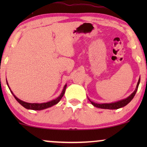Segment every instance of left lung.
Instances as JSON below:
<instances>
[{"label":"left lung","instance_id":"obj_1","mask_svg":"<svg viewBox=\"0 0 147 147\" xmlns=\"http://www.w3.org/2000/svg\"><path fill=\"white\" fill-rule=\"evenodd\" d=\"M140 79L139 78V80H138V81L137 85H136L135 90H134V91L132 92V93L130 94V95L128 96V98H126L124 100H120V101H118L116 102H113V103H109V104H98V103H95V102L91 101L90 99H89V100H90V102L92 103V105L95 106V107L103 108V109L114 110V109H118V108H122V107H124V106H125L126 105H127V104L129 103V102L131 101L132 99H133L134 96H135L136 92H137L138 85H139V84H140Z\"/></svg>","mask_w":147,"mask_h":147}]
</instances>
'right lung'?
<instances>
[{"mask_svg":"<svg viewBox=\"0 0 147 147\" xmlns=\"http://www.w3.org/2000/svg\"><path fill=\"white\" fill-rule=\"evenodd\" d=\"M7 84L8 86H9V84H8V82L7 81ZM66 86H67V85L64 86V88L63 89V91H62L61 94H60V96H59V97L56 98V99L55 100H51V101H49V102H45V103H41V104H38V103H28V102H25L23 101V100H21L20 99H19V98L16 97V96L14 95V94L13 93V92L11 91V89H10V90H11V93L13 94V95L14 96V97H15V98L16 100H17V101L19 102V103L21 104V105H22L23 106L24 108H27V109H29V110H43V109H46V108H49V107H51V106H53L54 105H55V104H57L58 102H59L60 100H61V99L62 98V97H63L64 94H65V89H66Z\"/></svg>","mask_w":147,"mask_h":147,"instance_id":"right-lung-1","label":"right lung"}]
</instances>
